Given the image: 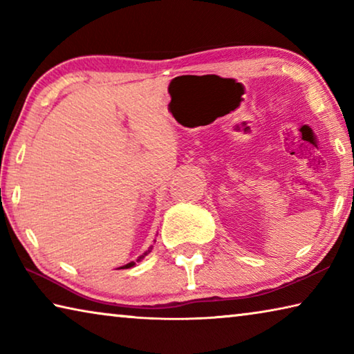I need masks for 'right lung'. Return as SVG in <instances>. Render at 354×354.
Masks as SVG:
<instances>
[{"label":"right lung","mask_w":354,"mask_h":354,"mask_svg":"<svg viewBox=\"0 0 354 354\" xmlns=\"http://www.w3.org/2000/svg\"><path fill=\"white\" fill-rule=\"evenodd\" d=\"M145 254H147V253H145ZM142 257H143V256H140V259H142ZM133 266H134V262H131V263H128V266H124V268H128V267H133Z\"/></svg>","instance_id":"obj_1"}]
</instances>
